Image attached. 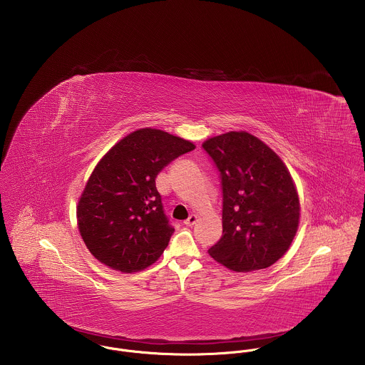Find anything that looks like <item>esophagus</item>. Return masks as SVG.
Returning <instances> with one entry per match:
<instances>
[{"mask_svg":"<svg viewBox=\"0 0 365 365\" xmlns=\"http://www.w3.org/2000/svg\"><path fill=\"white\" fill-rule=\"evenodd\" d=\"M197 215H191L187 220H184V225H187V226H192V225H195L197 223Z\"/></svg>","mask_w":365,"mask_h":365,"instance_id":"obj_1","label":"esophagus"}]
</instances>
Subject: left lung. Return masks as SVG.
<instances>
[{"instance_id": "1", "label": "left lung", "mask_w": 365, "mask_h": 365, "mask_svg": "<svg viewBox=\"0 0 365 365\" xmlns=\"http://www.w3.org/2000/svg\"><path fill=\"white\" fill-rule=\"evenodd\" d=\"M219 171L222 237L209 255L236 272L272 265L289 249L299 223V198L281 158L247 132L202 145Z\"/></svg>"}]
</instances>
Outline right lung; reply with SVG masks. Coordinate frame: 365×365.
<instances>
[{"instance_id":"obj_1","label":"right lung","mask_w":365,"mask_h":365,"mask_svg":"<svg viewBox=\"0 0 365 365\" xmlns=\"http://www.w3.org/2000/svg\"><path fill=\"white\" fill-rule=\"evenodd\" d=\"M194 149L188 140L146 128L123 138L101 158L77 207L81 237L97 260L135 272L163 255L174 227L157 191V174Z\"/></svg>"}]
</instances>
